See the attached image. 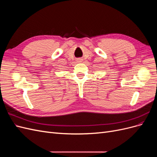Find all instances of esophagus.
Masks as SVG:
<instances>
[{"label": "esophagus", "instance_id": "esophagus-1", "mask_svg": "<svg viewBox=\"0 0 157 157\" xmlns=\"http://www.w3.org/2000/svg\"><path fill=\"white\" fill-rule=\"evenodd\" d=\"M77 62H78V63H80V62H82V58H78V59H77Z\"/></svg>", "mask_w": 157, "mask_h": 157}]
</instances>
